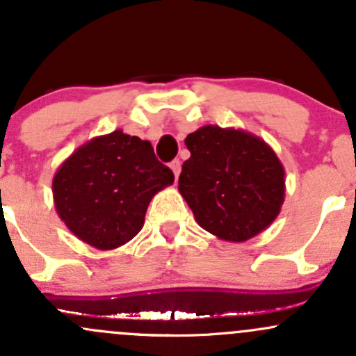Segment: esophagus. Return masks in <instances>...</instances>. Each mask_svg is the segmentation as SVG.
I'll list each match as a JSON object with an SVG mask.
<instances>
[{"instance_id": "1", "label": "esophagus", "mask_w": 356, "mask_h": 356, "mask_svg": "<svg viewBox=\"0 0 356 356\" xmlns=\"http://www.w3.org/2000/svg\"><path fill=\"white\" fill-rule=\"evenodd\" d=\"M170 168H172V172H174L175 179H177L179 174H181V160H174V162L170 163Z\"/></svg>"}]
</instances>
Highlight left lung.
<instances>
[{"label":"left lung","mask_w":356,"mask_h":356,"mask_svg":"<svg viewBox=\"0 0 356 356\" xmlns=\"http://www.w3.org/2000/svg\"><path fill=\"white\" fill-rule=\"evenodd\" d=\"M189 160L179 191L201 228L245 242L275 222L285 200V170L271 147L241 129L203 126L186 138Z\"/></svg>","instance_id":"obj_1"}]
</instances>
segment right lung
<instances>
[{
	"label": "right lung",
	"mask_w": 356,
	"mask_h": 356,
	"mask_svg": "<svg viewBox=\"0 0 356 356\" xmlns=\"http://www.w3.org/2000/svg\"><path fill=\"white\" fill-rule=\"evenodd\" d=\"M172 182L149 141L118 129L68 156L52 179V194L58 215L80 241L111 250L141 230L152 197Z\"/></svg>",
	"instance_id": "obj_1"
}]
</instances>
